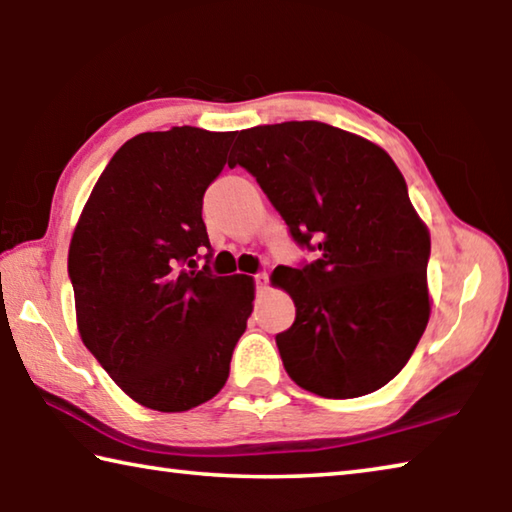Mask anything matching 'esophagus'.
<instances>
[{
	"instance_id": "obj_1",
	"label": "esophagus",
	"mask_w": 512,
	"mask_h": 512,
	"mask_svg": "<svg viewBox=\"0 0 512 512\" xmlns=\"http://www.w3.org/2000/svg\"><path fill=\"white\" fill-rule=\"evenodd\" d=\"M255 284H257V289H266V284H268V275L262 271V273H255Z\"/></svg>"
}]
</instances>
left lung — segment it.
Listing matches in <instances>:
<instances>
[{"label":"left lung","instance_id":"8db88e82","mask_svg":"<svg viewBox=\"0 0 512 512\" xmlns=\"http://www.w3.org/2000/svg\"><path fill=\"white\" fill-rule=\"evenodd\" d=\"M244 167L314 262L277 266L296 320L275 336L289 377L327 400L386 386L429 320V232L384 149L323 121L241 131Z\"/></svg>","mask_w":512,"mask_h":512}]
</instances>
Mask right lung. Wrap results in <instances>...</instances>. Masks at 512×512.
<instances>
[{
	"instance_id": "obj_1",
	"label": "right lung",
	"mask_w": 512,
	"mask_h": 512,
	"mask_svg": "<svg viewBox=\"0 0 512 512\" xmlns=\"http://www.w3.org/2000/svg\"><path fill=\"white\" fill-rule=\"evenodd\" d=\"M232 140L194 126L135 135L103 169L69 244L85 348L153 411L212 400L253 311V277L212 273L203 223Z\"/></svg>"
}]
</instances>
